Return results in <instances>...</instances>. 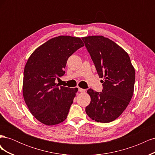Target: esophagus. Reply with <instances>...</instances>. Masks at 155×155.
I'll return each mask as SVG.
<instances>
[{
	"label": "esophagus",
	"instance_id": "obj_1",
	"mask_svg": "<svg viewBox=\"0 0 155 155\" xmlns=\"http://www.w3.org/2000/svg\"><path fill=\"white\" fill-rule=\"evenodd\" d=\"M85 89H83L81 88H78V91L80 92H85Z\"/></svg>",
	"mask_w": 155,
	"mask_h": 155
}]
</instances>
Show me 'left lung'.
Here are the masks:
<instances>
[{
    "label": "left lung",
    "mask_w": 155,
    "mask_h": 155,
    "mask_svg": "<svg viewBox=\"0 0 155 155\" xmlns=\"http://www.w3.org/2000/svg\"><path fill=\"white\" fill-rule=\"evenodd\" d=\"M103 83V92L88 89L91 103L85 111L97 122L109 123L123 113L133 97L135 70L128 54L102 35L82 37Z\"/></svg>",
    "instance_id": "obj_1"
}]
</instances>
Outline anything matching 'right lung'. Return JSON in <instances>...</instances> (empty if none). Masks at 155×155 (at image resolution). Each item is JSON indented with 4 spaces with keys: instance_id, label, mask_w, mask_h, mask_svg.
Listing matches in <instances>:
<instances>
[{
    "instance_id": "1",
    "label": "right lung",
    "mask_w": 155,
    "mask_h": 155,
    "mask_svg": "<svg viewBox=\"0 0 155 155\" xmlns=\"http://www.w3.org/2000/svg\"><path fill=\"white\" fill-rule=\"evenodd\" d=\"M84 46L80 37L60 35L39 46L27 61L22 94L31 114L46 125L63 122L78 88L60 86L55 82L64 74L68 58Z\"/></svg>"
}]
</instances>
